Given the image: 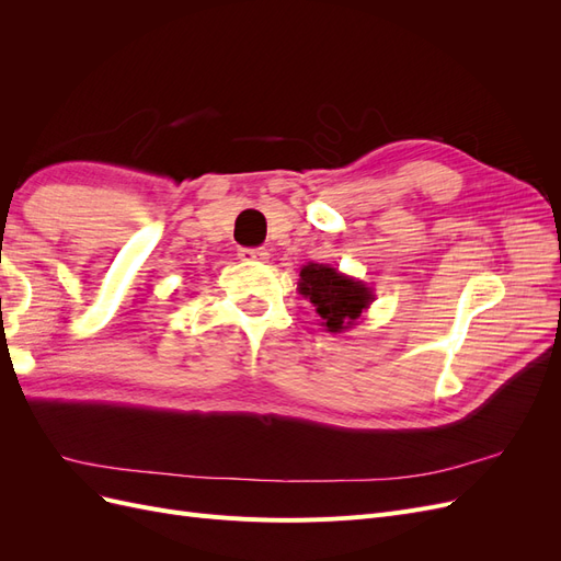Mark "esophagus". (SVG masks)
<instances>
[{"label":"esophagus","mask_w":561,"mask_h":561,"mask_svg":"<svg viewBox=\"0 0 561 561\" xmlns=\"http://www.w3.org/2000/svg\"><path fill=\"white\" fill-rule=\"evenodd\" d=\"M239 257L243 262H266L268 260V252L264 248H241L239 250Z\"/></svg>","instance_id":"34e87169"}]
</instances>
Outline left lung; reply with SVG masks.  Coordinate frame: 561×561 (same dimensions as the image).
<instances>
[{
    "label": "left lung",
    "mask_w": 561,
    "mask_h": 561,
    "mask_svg": "<svg viewBox=\"0 0 561 561\" xmlns=\"http://www.w3.org/2000/svg\"><path fill=\"white\" fill-rule=\"evenodd\" d=\"M297 290L313 304L322 325L334 334L353 328L363 311L375 301V295L363 280L339 274L328 264L304 266L299 271Z\"/></svg>",
    "instance_id": "left-lung-1"
}]
</instances>
